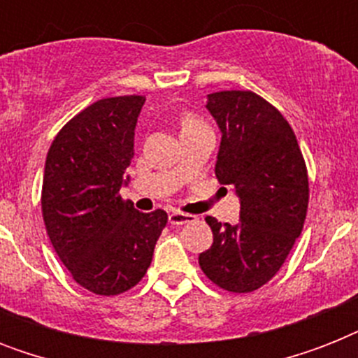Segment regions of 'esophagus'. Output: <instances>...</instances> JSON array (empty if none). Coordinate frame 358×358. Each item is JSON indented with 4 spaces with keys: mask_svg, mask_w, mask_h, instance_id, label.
I'll return each instance as SVG.
<instances>
[{
    "mask_svg": "<svg viewBox=\"0 0 358 358\" xmlns=\"http://www.w3.org/2000/svg\"><path fill=\"white\" fill-rule=\"evenodd\" d=\"M195 221V215H189V213L178 212V210H173L169 213V223L171 224H185V223H193Z\"/></svg>",
    "mask_w": 358,
    "mask_h": 358,
    "instance_id": "obj_1",
    "label": "esophagus"
}]
</instances>
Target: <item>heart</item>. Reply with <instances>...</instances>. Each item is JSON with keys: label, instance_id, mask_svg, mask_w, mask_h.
Listing matches in <instances>:
<instances>
[{"label": "heart", "instance_id": "heart-1", "mask_svg": "<svg viewBox=\"0 0 358 358\" xmlns=\"http://www.w3.org/2000/svg\"><path fill=\"white\" fill-rule=\"evenodd\" d=\"M202 128H206V124L202 122L196 115L184 113L182 117H180V129H182V134L195 131V129H202Z\"/></svg>", "mask_w": 358, "mask_h": 358}]
</instances>
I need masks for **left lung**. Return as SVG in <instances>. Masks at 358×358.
Segmentation results:
<instances>
[{"label":"left lung","mask_w":358,"mask_h":358,"mask_svg":"<svg viewBox=\"0 0 358 358\" xmlns=\"http://www.w3.org/2000/svg\"><path fill=\"white\" fill-rule=\"evenodd\" d=\"M208 111L221 128L215 176L234 185L239 223L206 217L212 247L199 264L213 284L249 294L269 282L301 236L308 210L305 157L288 120L252 91H219Z\"/></svg>","instance_id":"obj_1"}]
</instances>
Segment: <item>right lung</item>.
<instances>
[{
	"instance_id": "obj_1",
	"label": "right lung",
	"mask_w": 358,
	"mask_h": 358,
	"mask_svg": "<svg viewBox=\"0 0 358 358\" xmlns=\"http://www.w3.org/2000/svg\"><path fill=\"white\" fill-rule=\"evenodd\" d=\"M145 96L103 98L64 124L48 150L42 217L76 282L96 295L134 288L150 267L167 213H141L120 187Z\"/></svg>"
}]
</instances>
